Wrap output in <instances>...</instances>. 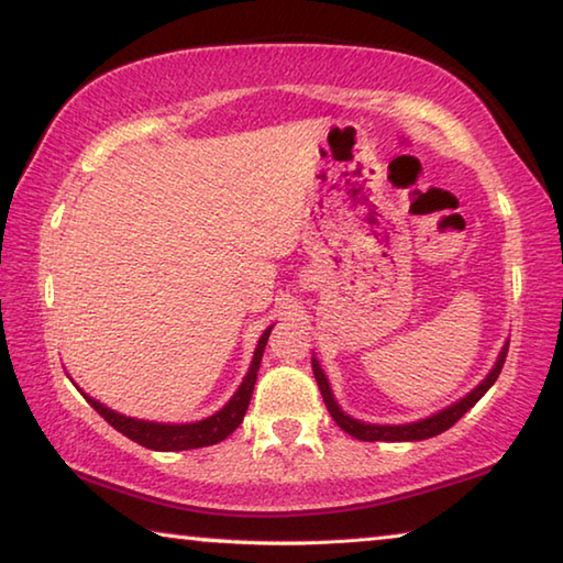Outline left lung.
<instances>
[{"label":"left lung","instance_id":"obj_1","mask_svg":"<svg viewBox=\"0 0 563 563\" xmlns=\"http://www.w3.org/2000/svg\"><path fill=\"white\" fill-rule=\"evenodd\" d=\"M507 345H504L501 355L497 360V365H494L492 373L487 375V379L484 383L472 389L470 395H466L464 399H460V402L442 409V412H437L434 417H427L422 419V422H412V424H395V427H387V424H365V422H357V419H352L347 415L340 412V407L335 399H332V393H330V385H328V377L325 373H322L318 360H312V373H316V379H318V387H320V395L322 399H325V407L330 417L335 419L340 430H345L350 437H355V440L360 442H417V440H430V437H437L450 430L452 424L460 422V419L470 412V409L479 402V399L487 395V389L497 383V377L501 373L504 367V360H507Z\"/></svg>","mask_w":563,"mask_h":563}]
</instances>
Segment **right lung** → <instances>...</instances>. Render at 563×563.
<instances>
[{"mask_svg": "<svg viewBox=\"0 0 563 563\" xmlns=\"http://www.w3.org/2000/svg\"><path fill=\"white\" fill-rule=\"evenodd\" d=\"M271 338V328L263 332V338L258 340V347H255L253 355V365L247 369V375L243 379V385L238 387V393L233 395L231 402H228L221 412H216L213 417L201 419V422L194 424H158V422H144V419H131L123 417L119 412H111L109 407L99 405L97 399H89V405L97 409V412L107 419V422L113 427V430L121 432L123 437H129L141 446H148V450L156 452H180V450H198V446H208V444H218L223 442L228 434H233L238 430V424L243 422L245 409L251 405L253 397V387L255 379H258V367L263 360V350L265 342Z\"/></svg>", "mask_w": 563, "mask_h": 563, "instance_id": "add662e5", "label": "right lung"}]
</instances>
